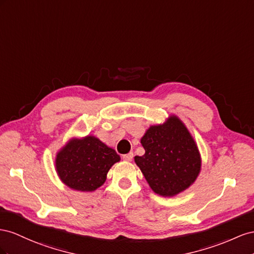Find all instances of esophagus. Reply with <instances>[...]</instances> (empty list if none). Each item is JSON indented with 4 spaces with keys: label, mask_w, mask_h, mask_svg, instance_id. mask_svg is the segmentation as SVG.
<instances>
[{
    "label": "esophagus",
    "mask_w": 254,
    "mask_h": 254,
    "mask_svg": "<svg viewBox=\"0 0 254 254\" xmlns=\"http://www.w3.org/2000/svg\"><path fill=\"white\" fill-rule=\"evenodd\" d=\"M133 156H134L133 152H129V153H127V154L122 155V158L125 159V161H127V162H131L132 159H133Z\"/></svg>",
    "instance_id": "esophagus-1"
}]
</instances>
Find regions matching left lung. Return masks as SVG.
I'll return each mask as SVG.
<instances>
[{"label": "left lung", "mask_w": 254, "mask_h": 254, "mask_svg": "<svg viewBox=\"0 0 254 254\" xmlns=\"http://www.w3.org/2000/svg\"><path fill=\"white\" fill-rule=\"evenodd\" d=\"M140 142L146 152L142 156H135V163L155 193L173 197L197 180L201 170L200 152L176 115L163 125L151 126Z\"/></svg>", "instance_id": "1"}]
</instances>
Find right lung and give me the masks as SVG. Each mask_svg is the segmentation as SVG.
Listing matches in <instances>:
<instances>
[{
  "mask_svg": "<svg viewBox=\"0 0 254 254\" xmlns=\"http://www.w3.org/2000/svg\"><path fill=\"white\" fill-rule=\"evenodd\" d=\"M120 161L116 151L95 136L71 138L57 152L55 169L62 182L77 191H95Z\"/></svg>",
  "mask_w": 254,
  "mask_h": 254,
  "instance_id": "add662e5",
  "label": "right lung"
}]
</instances>
